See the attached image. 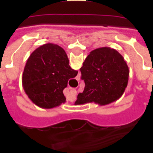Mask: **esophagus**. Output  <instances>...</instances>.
Returning a JSON list of instances; mask_svg holds the SVG:
<instances>
[{"label":"esophagus","instance_id":"34e87169","mask_svg":"<svg viewBox=\"0 0 153 153\" xmlns=\"http://www.w3.org/2000/svg\"><path fill=\"white\" fill-rule=\"evenodd\" d=\"M76 93V91L75 90H70V94H71V95L75 96Z\"/></svg>","mask_w":153,"mask_h":153}]
</instances>
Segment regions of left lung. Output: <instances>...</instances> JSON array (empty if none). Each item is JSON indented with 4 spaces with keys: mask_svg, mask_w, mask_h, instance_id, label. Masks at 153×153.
I'll use <instances>...</instances> for the list:
<instances>
[{
    "mask_svg": "<svg viewBox=\"0 0 153 153\" xmlns=\"http://www.w3.org/2000/svg\"><path fill=\"white\" fill-rule=\"evenodd\" d=\"M80 71L85 88L78 94L76 105L94 102L105 106L111 103L122 97L128 84L129 70L126 62L111 47L92 51Z\"/></svg>",
    "mask_w": 153,
    "mask_h": 153,
    "instance_id": "obj_1",
    "label": "left lung"
}]
</instances>
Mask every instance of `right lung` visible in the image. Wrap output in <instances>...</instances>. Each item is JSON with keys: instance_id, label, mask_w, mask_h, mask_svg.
I'll return each mask as SVG.
<instances>
[{"instance_id": "1", "label": "right lung", "mask_w": 153, "mask_h": 153, "mask_svg": "<svg viewBox=\"0 0 153 153\" xmlns=\"http://www.w3.org/2000/svg\"><path fill=\"white\" fill-rule=\"evenodd\" d=\"M77 70L69 65L64 50L57 44H44L27 59L22 76V85L28 98L43 109H52L64 103L63 93L70 79Z\"/></svg>"}]
</instances>
